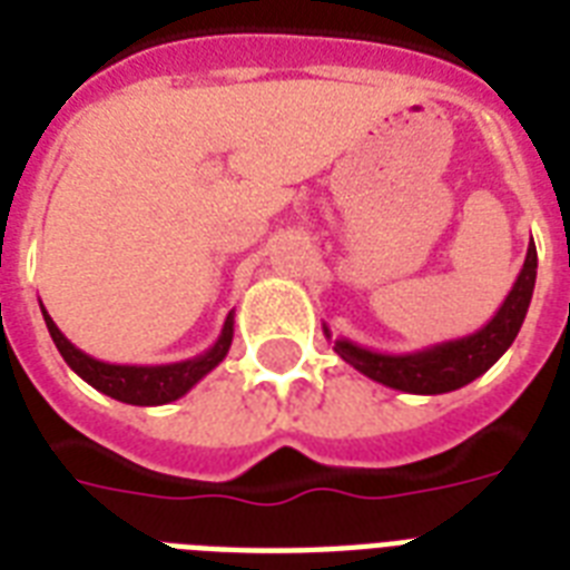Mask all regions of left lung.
Here are the masks:
<instances>
[{
  "instance_id": "8db88e82",
  "label": "left lung",
  "mask_w": 570,
  "mask_h": 570,
  "mask_svg": "<svg viewBox=\"0 0 570 570\" xmlns=\"http://www.w3.org/2000/svg\"><path fill=\"white\" fill-rule=\"evenodd\" d=\"M535 268H539V254L530 242L521 275L505 295V302L500 304V311L491 316L488 325H482L468 337L446 340V343H434V346L402 352V355L373 352V348L357 346V343L343 337L334 343V352L348 366H355L357 373H364L366 379L379 381L384 387L402 390V393L434 396V393H450V390L464 387L482 373H488L518 337V331L527 320V311H530L532 289H535ZM325 334H328V328H325Z\"/></svg>"
}]
</instances>
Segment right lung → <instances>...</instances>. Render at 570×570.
<instances>
[{"label": "right lung", "instance_id": "1", "mask_svg": "<svg viewBox=\"0 0 570 570\" xmlns=\"http://www.w3.org/2000/svg\"><path fill=\"white\" fill-rule=\"evenodd\" d=\"M43 311V304H40ZM49 337L56 348L65 357V364L73 370L82 381H88L94 390H100L106 396L127 402V405H168L174 399L186 396L197 381L209 375L215 366L222 364L224 355L230 352L233 343V313H227L224 328L213 346L206 348L204 355L189 357V361H177V364H159V366H136V364H106L97 357L85 355L82 348H76L70 340L58 331L47 311H43Z\"/></svg>", "mask_w": 570, "mask_h": 570}]
</instances>
